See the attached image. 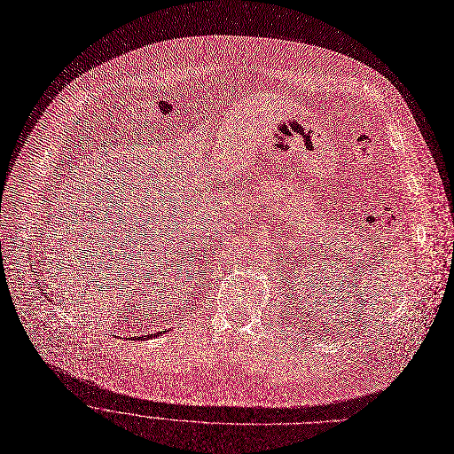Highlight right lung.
Instances as JSON below:
<instances>
[{"mask_svg": "<svg viewBox=\"0 0 454 454\" xmlns=\"http://www.w3.org/2000/svg\"><path fill=\"white\" fill-rule=\"evenodd\" d=\"M157 334H160V333H157ZM157 334H153V336H157Z\"/></svg>", "mask_w": 454, "mask_h": 454, "instance_id": "add662e5", "label": "right lung"}]
</instances>
